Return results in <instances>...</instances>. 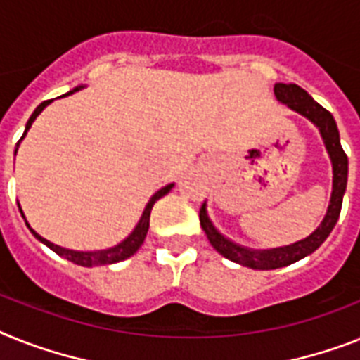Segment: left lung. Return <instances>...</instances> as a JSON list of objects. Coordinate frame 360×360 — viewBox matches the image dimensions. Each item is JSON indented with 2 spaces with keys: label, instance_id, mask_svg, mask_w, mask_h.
Segmentation results:
<instances>
[{
  "label": "left lung",
  "instance_id": "obj_1",
  "mask_svg": "<svg viewBox=\"0 0 360 360\" xmlns=\"http://www.w3.org/2000/svg\"><path fill=\"white\" fill-rule=\"evenodd\" d=\"M274 94L278 101L285 103L289 108L296 110L298 114L305 115L307 120L313 121L319 127L320 134H322L323 143L328 148L329 158L333 163V193H331V202H329L328 213L323 217L322 224L304 240H298L290 246H283V248H274V250H248L243 246L236 245L228 240L226 237L221 236L212 224V221L207 219L206 204H202L200 207V226L210 239L212 246L217 252L230 261H236L243 266H250V269L257 270H272L280 269V266H287L290 263H296L305 255L313 254L323 240L328 239L331 230L335 228L340 215V207H342L344 191H346L347 184V156L344 153L342 145H340V136H338L337 123H335L333 115L329 114L328 110L320 106L316 101L296 84H283L278 82L274 86Z\"/></svg>",
  "mask_w": 360,
  "mask_h": 360
}]
</instances>
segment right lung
Wrapping results in <instances>:
<instances>
[{"instance_id":"obj_1","label":"right lung","mask_w":360,"mask_h":360,"mask_svg":"<svg viewBox=\"0 0 360 360\" xmlns=\"http://www.w3.org/2000/svg\"><path fill=\"white\" fill-rule=\"evenodd\" d=\"M79 88H75L73 91H77ZM73 91H70V94H73ZM51 101H44L40 106H38L34 112H32V115L29 117V121H27L25 124V132H23V136L27 134V130L31 129L32 121L37 120V115L40 114L41 110L46 108L47 105H49ZM23 136L20 138V141L23 139ZM20 141L16 143V147L20 145ZM16 154V153H14ZM171 187H173V184H169V186L162 187L158 193H154L153 198L148 200L147 207H145L143 215H141V219H139L138 226L134 228V231L130 233L127 239L123 240V243H120L117 246H114V248H108V250H99V252H75V250H68V248H62V246L58 245H53V243H49L47 239H44V237H40L34 230H29L32 231V236L37 237L38 240H41L44 245L49 246L53 252H56L58 255H62V257H66L68 261H71V263H75V265H80V266H99V265H112V263H117V261H123L127 259V257H130V255H134L136 252H138V248L141 245H143L145 240V236H147L148 231V221H150V210H153L154 202L160 200V198L163 197V195H167L169 191H171ZM23 215V213H22Z\"/></svg>"}]
</instances>
